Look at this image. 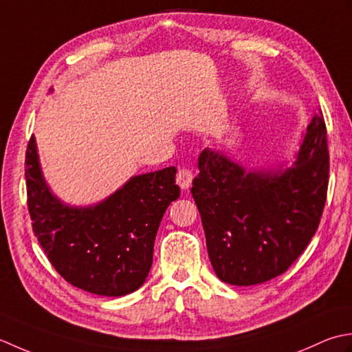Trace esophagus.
Segmentation results:
<instances>
[{
  "mask_svg": "<svg viewBox=\"0 0 352 352\" xmlns=\"http://www.w3.org/2000/svg\"><path fill=\"white\" fill-rule=\"evenodd\" d=\"M192 171L190 168H181L177 171V176H176V182L177 185L181 186L182 190H188L191 186V182H192Z\"/></svg>",
  "mask_w": 352,
  "mask_h": 352,
  "instance_id": "obj_1",
  "label": "esophagus"
}]
</instances>
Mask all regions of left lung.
<instances>
[{
    "instance_id": "left-lung-1",
    "label": "left lung",
    "mask_w": 352,
    "mask_h": 352,
    "mask_svg": "<svg viewBox=\"0 0 352 352\" xmlns=\"http://www.w3.org/2000/svg\"><path fill=\"white\" fill-rule=\"evenodd\" d=\"M191 195L219 279L255 285L284 274L304 252L324 212L329 153L319 111L292 167L246 171L205 148Z\"/></svg>"
}]
</instances>
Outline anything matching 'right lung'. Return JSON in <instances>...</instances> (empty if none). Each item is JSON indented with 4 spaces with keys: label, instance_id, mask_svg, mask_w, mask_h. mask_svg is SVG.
<instances>
[{
    "label": "right lung",
    "instance_id": "add662e5",
    "mask_svg": "<svg viewBox=\"0 0 352 352\" xmlns=\"http://www.w3.org/2000/svg\"><path fill=\"white\" fill-rule=\"evenodd\" d=\"M176 167L133 176L103 202L62 204L42 176L36 140L25 153L27 205L33 232L67 283L100 296H124L144 284L157 228L181 195Z\"/></svg>",
    "mask_w": 352,
    "mask_h": 352
}]
</instances>
